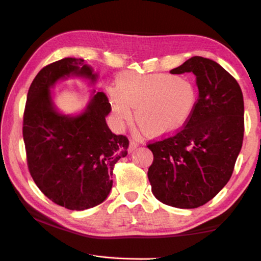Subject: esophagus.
I'll use <instances>...</instances> for the list:
<instances>
[{
	"label": "esophagus",
	"mask_w": 261,
	"mask_h": 261,
	"mask_svg": "<svg viewBox=\"0 0 261 261\" xmlns=\"http://www.w3.org/2000/svg\"><path fill=\"white\" fill-rule=\"evenodd\" d=\"M137 147H138V144L136 141H134V140H131L130 141V144H129V148H127V151L129 152H132L134 151L135 149H137Z\"/></svg>",
	"instance_id": "34e87169"
}]
</instances>
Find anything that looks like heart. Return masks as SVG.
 I'll return each instance as SVG.
<instances>
[{
	"mask_svg": "<svg viewBox=\"0 0 261 261\" xmlns=\"http://www.w3.org/2000/svg\"><path fill=\"white\" fill-rule=\"evenodd\" d=\"M111 107L119 124L129 122L131 109L148 136H172L185 127L196 110L198 95L191 81L168 73L122 72L116 89H109Z\"/></svg>",
	"mask_w": 261,
	"mask_h": 261,
	"instance_id": "1",
	"label": "heart"
}]
</instances>
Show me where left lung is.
<instances>
[{
	"label": "left lung",
	"mask_w": 261,
	"mask_h": 261,
	"mask_svg": "<svg viewBox=\"0 0 261 261\" xmlns=\"http://www.w3.org/2000/svg\"><path fill=\"white\" fill-rule=\"evenodd\" d=\"M170 72L196 75L198 101L181 131L148 145L154 155L148 178L152 195L161 202L198 208L231 178L243 141V95L225 69L202 56H192Z\"/></svg>",
	"instance_id": "obj_1"
}]
</instances>
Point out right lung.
Segmentation results:
<instances>
[{"mask_svg":"<svg viewBox=\"0 0 261 261\" xmlns=\"http://www.w3.org/2000/svg\"><path fill=\"white\" fill-rule=\"evenodd\" d=\"M71 76L95 85L98 74L83 59L64 58L35 76L23 114V141L36 186L53 202L85 211L103 202L113 186V167L127 154L129 140L112 134L106 123L111 105L93 89L85 109L64 114L54 103L52 88Z\"/></svg>","mask_w":261,"mask_h":261,"instance_id":"add662e5","label":"right lung"}]
</instances>
